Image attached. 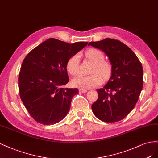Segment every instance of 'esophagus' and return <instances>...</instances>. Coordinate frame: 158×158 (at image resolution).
Instances as JSON below:
<instances>
[{
	"label": "esophagus",
	"instance_id": "obj_1",
	"mask_svg": "<svg viewBox=\"0 0 158 158\" xmlns=\"http://www.w3.org/2000/svg\"><path fill=\"white\" fill-rule=\"evenodd\" d=\"M79 91L80 93H85L87 91L86 89H79Z\"/></svg>",
	"mask_w": 158,
	"mask_h": 158
}]
</instances>
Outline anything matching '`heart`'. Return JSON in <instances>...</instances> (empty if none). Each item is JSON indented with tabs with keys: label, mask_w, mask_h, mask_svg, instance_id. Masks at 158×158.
<instances>
[{
	"label": "heart",
	"mask_w": 158,
	"mask_h": 158,
	"mask_svg": "<svg viewBox=\"0 0 158 158\" xmlns=\"http://www.w3.org/2000/svg\"><path fill=\"white\" fill-rule=\"evenodd\" d=\"M86 56L94 63L93 75H79L75 77L72 83L73 86L83 89H89L95 87L101 84L102 77L106 79L110 74V65L104 60V55L97 49H89L86 52ZM67 69L71 75H75L79 72V57L77 54L71 57L67 63ZM97 73H95V72Z\"/></svg>",
	"instance_id": "1"
}]
</instances>
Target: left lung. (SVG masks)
<instances>
[{
    "label": "left lung",
    "mask_w": 158,
    "mask_h": 158,
    "mask_svg": "<svg viewBox=\"0 0 158 158\" xmlns=\"http://www.w3.org/2000/svg\"><path fill=\"white\" fill-rule=\"evenodd\" d=\"M89 45L101 49L109 57L111 75L91 106L97 118L115 123L125 118L136 105L143 85V68L132 49L118 40L106 38Z\"/></svg>",
    "instance_id": "obj_1"
}]
</instances>
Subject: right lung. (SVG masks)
Wrapping results in <instances>:
<instances>
[{
    "label": "right lung",
    "instance_id": "add662e5",
    "mask_svg": "<svg viewBox=\"0 0 158 158\" xmlns=\"http://www.w3.org/2000/svg\"><path fill=\"white\" fill-rule=\"evenodd\" d=\"M88 42L66 43L49 38L33 49L22 62L19 78L20 98L38 123L52 125L64 119L77 89L69 82L67 63Z\"/></svg>",
    "mask_w": 158,
    "mask_h": 158
}]
</instances>
